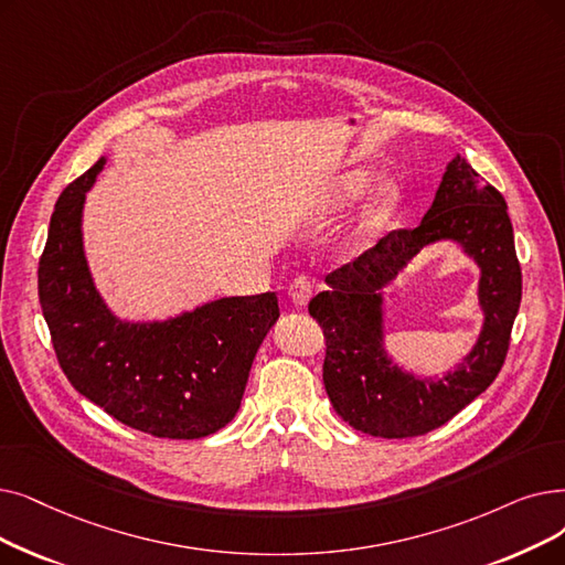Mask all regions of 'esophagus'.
<instances>
[{"label": "esophagus", "mask_w": 565, "mask_h": 565, "mask_svg": "<svg viewBox=\"0 0 565 565\" xmlns=\"http://www.w3.org/2000/svg\"><path fill=\"white\" fill-rule=\"evenodd\" d=\"M311 290H313V281L305 275H298L288 286V298L296 302L298 307H305L311 298Z\"/></svg>", "instance_id": "esophagus-1"}]
</instances>
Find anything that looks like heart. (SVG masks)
<instances>
[{
  "instance_id": "obj_1",
  "label": "heart",
  "mask_w": 565,
  "mask_h": 565,
  "mask_svg": "<svg viewBox=\"0 0 565 565\" xmlns=\"http://www.w3.org/2000/svg\"><path fill=\"white\" fill-rule=\"evenodd\" d=\"M362 184H364V178H362V175H355V178L349 182L351 191H358ZM395 201H397L395 191H392V189H385V191H383V195H381V201H379V207H376V212H374V216H372V224H370V228H372V226H376L383 216H387V214H390V210L395 207ZM370 228H366V231H370Z\"/></svg>"
}]
</instances>
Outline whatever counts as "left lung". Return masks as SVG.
<instances>
[{
    "mask_svg": "<svg viewBox=\"0 0 565 565\" xmlns=\"http://www.w3.org/2000/svg\"><path fill=\"white\" fill-rule=\"evenodd\" d=\"M444 236L461 241L483 269L486 328L460 370L431 384L399 373L384 358L377 290L406 259ZM326 281L330 290L311 298L309 316L323 330V383L339 418L379 438L429 434L492 385L508 355L522 302V267L505 199L457 157L420 226L390 231L374 249L341 265Z\"/></svg>",
    "mask_w": 565,
    "mask_h": 565,
    "instance_id": "left-lung-1",
    "label": "left lung"
}]
</instances>
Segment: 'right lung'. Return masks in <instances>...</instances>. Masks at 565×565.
Here are the masks:
<instances>
[{
  "label": "right lung",
  "instance_id": "right-lung-1",
  "mask_svg": "<svg viewBox=\"0 0 565 565\" xmlns=\"http://www.w3.org/2000/svg\"><path fill=\"white\" fill-rule=\"evenodd\" d=\"M96 161L57 199L39 258V302L68 383L131 429L203 438L239 408L252 362L279 318L275 292L224 298L166 323L127 326L106 309L81 239Z\"/></svg>",
  "mask_w": 565,
  "mask_h": 565
}]
</instances>
